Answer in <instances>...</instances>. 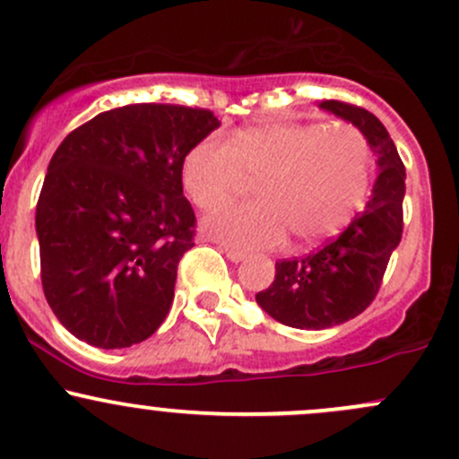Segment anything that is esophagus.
I'll list each match as a JSON object with an SVG mask.
<instances>
[{"label":"esophagus","mask_w":459,"mask_h":459,"mask_svg":"<svg viewBox=\"0 0 459 459\" xmlns=\"http://www.w3.org/2000/svg\"><path fill=\"white\" fill-rule=\"evenodd\" d=\"M221 251H223L225 258H228L230 263H243V260H247V254H243V251L234 247H228V245H221Z\"/></svg>","instance_id":"1"}]
</instances>
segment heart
Masks as SVG:
<instances>
[{
  "label": "heart",
  "instance_id": "heart-1",
  "mask_svg": "<svg viewBox=\"0 0 459 459\" xmlns=\"http://www.w3.org/2000/svg\"><path fill=\"white\" fill-rule=\"evenodd\" d=\"M245 177L255 181V204L228 205L205 221L212 238L236 249L280 245L289 230L299 243L337 234L361 208L369 184V149L352 126L263 122L212 135L192 146L181 181L192 204L214 210Z\"/></svg>",
  "mask_w": 459,
  "mask_h": 459
}]
</instances>
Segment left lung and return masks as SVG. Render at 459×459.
I'll return each mask as SVG.
<instances>
[{"mask_svg":"<svg viewBox=\"0 0 459 459\" xmlns=\"http://www.w3.org/2000/svg\"><path fill=\"white\" fill-rule=\"evenodd\" d=\"M319 109L361 131L377 155L378 177L366 210L337 238L304 258L275 263L271 287L255 293L258 307L275 322L302 330L333 328L361 315L378 293L403 236L405 166L383 122L339 100L319 102Z\"/></svg>","mask_w":459,"mask_h":459,"instance_id":"obj_1","label":"left lung"}]
</instances>
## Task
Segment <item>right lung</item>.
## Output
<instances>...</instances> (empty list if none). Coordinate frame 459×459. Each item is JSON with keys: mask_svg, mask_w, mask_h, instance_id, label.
Listing matches in <instances>:
<instances>
[{"mask_svg": "<svg viewBox=\"0 0 459 459\" xmlns=\"http://www.w3.org/2000/svg\"><path fill=\"white\" fill-rule=\"evenodd\" d=\"M219 117L179 105L98 113L61 142L37 204L41 282L76 339L102 350L149 339L169 315L195 236L181 169Z\"/></svg>", "mask_w": 459, "mask_h": 459, "instance_id": "obj_1", "label": "right lung"}]
</instances>
